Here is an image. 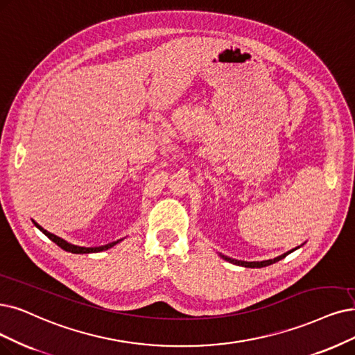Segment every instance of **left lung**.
I'll list each match as a JSON object with an SVG mask.
<instances>
[{"label":"left lung","mask_w":355,"mask_h":355,"mask_svg":"<svg viewBox=\"0 0 355 355\" xmlns=\"http://www.w3.org/2000/svg\"><path fill=\"white\" fill-rule=\"evenodd\" d=\"M303 246V245H302ZM300 246H297V248H294V249H291L290 252H286V253H282V254H279V257H277V258H274V259H266V261H253V262H248V261H239V259H233V258H229V257H225V254H221L220 253V257L224 259V261H227V262H230V263H234V265H239V266H245V268H263V266H268V265H272V263H275V262H278V261H281V259H284L287 254H290L291 252H294V250H297L299 249Z\"/></svg>","instance_id":"left-lung-1"}]
</instances>
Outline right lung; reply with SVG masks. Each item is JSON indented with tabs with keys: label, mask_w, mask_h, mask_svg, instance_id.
Instances as JSON below:
<instances>
[{
	"label": "right lung",
	"mask_w": 355,
	"mask_h": 355,
	"mask_svg": "<svg viewBox=\"0 0 355 355\" xmlns=\"http://www.w3.org/2000/svg\"><path fill=\"white\" fill-rule=\"evenodd\" d=\"M32 221H33V220H32ZM33 224H35V225L37 227V229H39L42 233H44L48 239H51L55 245H58L61 249H64V250H67V252H71V253H96V252H103V250H107V249L113 248L115 245H118L119 242H122V240H123V239H119V240H116V242H112V243H107V245H103V246H94V248L77 246V245H73V243H68L67 240H64V239H61V237H58V236H55V234L49 233L48 230L44 229V227L39 225L36 221H33Z\"/></svg>",
	"instance_id": "right-lung-1"
}]
</instances>
